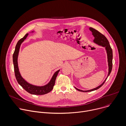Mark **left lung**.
Returning a JSON list of instances; mask_svg holds the SVG:
<instances>
[{"instance_id": "1", "label": "left lung", "mask_w": 126, "mask_h": 126, "mask_svg": "<svg viewBox=\"0 0 126 126\" xmlns=\"http://www.w3.org/2000/svg\"><path fill=\"white\" fill-rule=\"evenodd\" d=\"M89 30L90 31L92 32V34L94 37V43L99 46H101L102 47H104L105 49L106 50V52L107 53V62H108V73L107 77L104 80V81L101 83L100 85L98 86L97 87L88 91H82L79 89H78L75 87V88L78 90V91L81 92H92L95 90H96L100 88L102 86V85L104 84V82H105L106 79H107L108 77L109 76L110 74L111 73V72L112 71V59H113V52H112V49L110 46L108 40V39L106 38V37L102 34H101L100 32H99L98 31L96 30L95 29L93 28H89Z\"/></svg>"}]
</instances>
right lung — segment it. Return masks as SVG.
<instances>
[{"label": "right lung", "instance_id": "1", "mask_svg": "<svg viewBox=\"0 0 126 126\" xmlns=\"http://www.w3.org/2000/svg\"><path fill=\"white\" fill-rule=\"evenodd\" d=\"M34 32V31H32V32ZM28 35H29V33L26 34L25 35L23 38L20 39L18 41V43L15 47L14 54L13 55V62L14 64L15 77L19 84L29 93L32 94H34V95L45 94L49 93L52 90L53 87L55 85L56 77L57 76L58 73H59L60 70H58V71H57L54 73V74L52 76L51 79H50V81L48 83H47V84L46 85L42 86H37L31 84V83L27 81L22 77L19 69L18 63V57L19 55L21 45L23 43V42L25 40V39L27 37Z\"/></svg>", "mask_w": 126, "mask_h": 126}]
</instances>
